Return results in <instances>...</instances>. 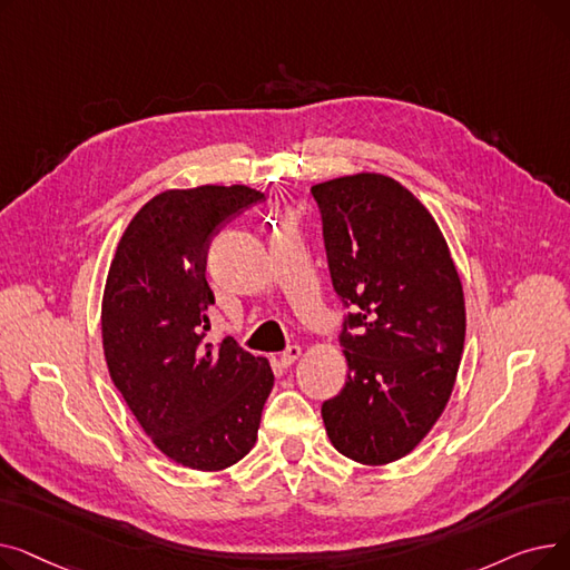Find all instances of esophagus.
Returning a JSON list of instances; mask_svg holds the SVG:
<instances>
[{
  "instance_id": "obj_1",
  "label": "esophagus",
  "mask_w": 570,
  "mask_h": 570,
  "mask_svg": "<svg viewBox=\"0 0 570 570\" xmlns=\"http://www.w3.org/2000/svg\"><path fill=\"white\" fill-rule=\"evenodd\" d=\"M301 355H303V348H301V346H288V348L279 355V361H282L284 367H291Z\"/></svg>"
}]
</instances>
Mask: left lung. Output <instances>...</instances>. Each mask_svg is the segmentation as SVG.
Segmentation results:
<instances>
[{
	"label": "left lung",
	"instance_id": "1",
	"mask_svg": "<svg viewBox=\"0 0 570 570\" xmlns=\"http://www.w3.org/2000/svg\"><path fill=\"white\" fill-rule=\"evenodd\" d=\"M331 279L346 314L348 379L325 400V432L367 466L402 460L451 400L464 348V293L445 239L397 179L357 173L314 185Z\"/></svg>",
	"mask_w": 570,
	"mask_h": 570
}]
</instances>
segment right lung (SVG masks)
<instances>
[{
	"mask_svg": "<svg viewBox=\"0 0 570 570\" xmlns=\"http://www.w3.org/2000/svg\"><path fill=\"white\" fill-rule=\"evenodd\" d=\"M265 196L245 185L170 189L145 203L108 269L101 335L110 379L173 462L222 471L256 443L275 374L226 337L205 344L213 237Z\"/></svg>",
	"mask_w": 570,
	"mask_h": 570,
	"instance_id": "add662e5",
	"label": "right lung"
}]
</instances>
